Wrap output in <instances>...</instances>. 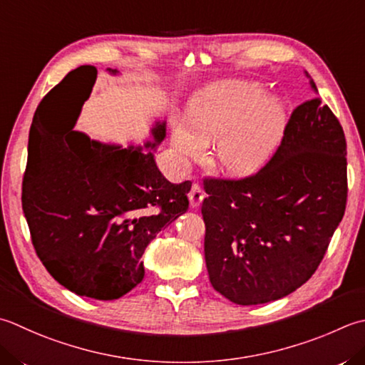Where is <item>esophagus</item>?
<instances>
[{
    "label": "esophagus",
    "instance_id": "obj_1",
    "mask_svg": "<svg viewBox=\"0 0 365 365\" xmlns=\"http://www.w3.org/2000/svg\"><path fill=\"white\" fill-rule=\"evenodd\" d=\"M188 197H190L191 207H199V205L202 204V201H204V191H202V188L199 187L197 183H195L191 187V190H190Z\"/></svg>",
    "mask_w": 365,
    "mask_h": 365
}]
</instances>
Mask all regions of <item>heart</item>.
Here are the masks:
<instances>
[{"instance_id":"heart-1","label":"heart","mask_w":365,"mask_h":365,"mask_svg":"<svg viewBox=\"0 0 365 365\" xmlns=\"http://www.w3.org/2000/svg\"><path fill=\"white\" fill-rule=\"evenodd\" d=\"M190 112L192 124L175 120L173 128L178 166L201 158L207 140H215L213 163L234 177L259 170L280 144L287 125L284 106L253 82L213 85L191 103Z\"/></svg>"}]
</instances>
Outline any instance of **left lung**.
Listing matches in <instances>:
<instances>
[{
  "instance_id": "left-lung-1",
  "label": "left lung",
  "mask_w": 365,
  "mask_h": 365,
  "mask_svg": "<svg viewBox=\"0 0 365 365\" xmlns=\"http://www.w3.org/2000/svg\"><path fill=\"white\" fill-rule=\"evenodd\" d=\"M204 190L212 287L239 305L282 299L315 274L344 218V128L313 98L292 110L282 144L261 170L240 180L205 178Z\"/></svg>"
}]
</instances>
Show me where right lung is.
I'll use <instances>...</instances> for the list:
<instances>
[{
    "label": "right lung",
    "mask_w": 365,
    "mask_h": 365,
    "mask_svg": "<svg viewBox=\"0 0 365 365\" xmlns=\"http://www.w3.org/2000/svg\"><path fill=\"white\" fill-rule=\"evenodd\" d=\"M96 74L95 66L77 68L36 109L21 207L47 272L77 296L113 301L142 282V255L188 210L191 182L170 183L152 150L91 140L73 131L76 118L53 123L61 99L78 83L93 88ZM152 135L145 148L166 138V121H156Z\"/></svg>",
    "instance_id": "obj_1"
}]
</instances>
